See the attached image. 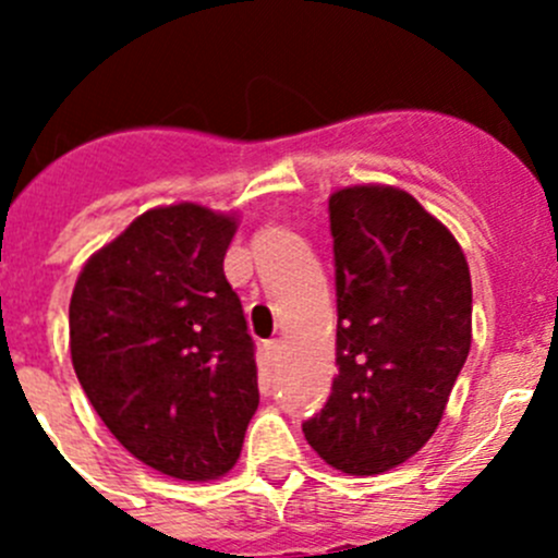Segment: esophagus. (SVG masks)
<instances>
[{"label":"esophagus","mask_w":558,"mask_h":558,"mask_svg":"<svg viewBox=\"0 0 558 558\" xmlns=\"http://www.w3.org/2000/svg\"><path fill=\"white\" fill-rule=\"evenodd\" d=\"M267 353H269V362L278 364L280 359H283V340L280 337H275V340L267 342Z\"/></svg>","instance_id":"obj_1"}]
</instances>
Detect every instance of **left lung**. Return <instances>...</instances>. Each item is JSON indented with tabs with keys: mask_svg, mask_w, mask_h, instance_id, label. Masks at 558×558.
<instances>
[{
	"mask_svg": "<svg viewBox=\"0 0 558 558\" xmlns=\"http://www.w3.org/2000/svg\"><path fill=\"white\" fill-rule=\"evenodd\" d=\"M337 378L302 424L326 464L378 475L435 435L472 342L470 267L453 234L404 191L331 194Z\"/></svg>",
	"mask_w": 558,
	"mask_h": 558,
	"instance_id": "obj_1",
	"label": "left lung"
}]
</instances>
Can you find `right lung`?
Instances as JSON below:
<instances>
[{
  "mask_svg": "<svg viewBox=\"0 0 558 558\" xmlns=\"http://www.w3.org/2000/svg\"><path fill=\"white\" fill-rule=\"evenodd\" d=\"M234 229L189 202L156 207L94 253L72 291L88 402L129 453L180 481L232 470L258 408L256 345L223 275Z\"/></svg>",
  "mask_w": 558,
  "mask_h": 558,
  "instance_id": "add662e5",
  "label": "right lung"
}]
</instances>
